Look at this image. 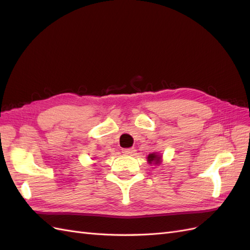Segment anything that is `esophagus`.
Segmentation results:
<instances>
[{"mask_svg": "<svg viewBox=\"0 0 250 250\" xmlns=\"http://www.w3.org/2000/svg\"><path fill=\"white\" fill-rule=\"evenodd\" d=\"M123 153L125 155H132L134 153V149L133 148H126V149H123Z\"/></svg>", "mask_w": 250, "mask_h": 250, "instance_id": "esophagus-1", "label": "esophagus"}]
</instances>
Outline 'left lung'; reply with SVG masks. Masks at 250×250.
<instances>
[{"label": "left lung", "instance_id": "8db88e82", "mask_svg": "<svg viewBox=\"0 0 250 250\" xmlns=\"http://www.w3.org/2000/svg\"><path fill=\"white\" fill-rule=\"evenodd\" d=\"M148 162L150 164L158 165L159 163H161V156L154 154V153H152V154H149V156H148Z\"/></svg>", "mask_w": 250, "mask_h": 250}]
</instances>
